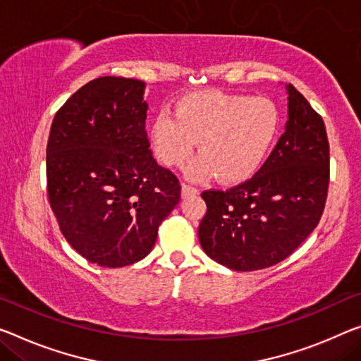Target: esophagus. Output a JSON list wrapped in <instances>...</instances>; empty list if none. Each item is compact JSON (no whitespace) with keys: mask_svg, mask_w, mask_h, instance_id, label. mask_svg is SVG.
I'll list each match as a JSON object with an SVG mask.
<instances>
[{"mask_svg":"<svg viewBox=\"0 0 361 361\" xmlns=\"http://www.w3.org/2000/svg\"><path fill=\"white\" fill-rule=\"evenodd\" d=\"M182 198H187V197H193L198 193V188L188 185V184H182Z\"/></svg>","mask_w":361,"mask_h":361,"instance_id":"34e87169","label":"esophagus"}]
</instances>
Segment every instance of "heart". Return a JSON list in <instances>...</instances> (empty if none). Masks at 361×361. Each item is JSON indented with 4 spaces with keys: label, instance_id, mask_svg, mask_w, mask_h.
Returning a JSON list of instances; mask_svg holds the SVG:
<instances>
[{
    "label": "heart",
    "instance_id": "1",
    "mask_svg": "<svg viewBox=\"0 0 361 361\" xmlns=\"http://www.w3.org/2000/svg\"><path fill=\"white\" fill-rule=\"evenodd\" d=\"M173 114H157L148 135L157 158L182 166L198 142L200 157L187 169L190 179L216 174L224 184L248 179L263 163L279 129V113L268 98L193 92L177 99Z\"/></svg>",
    "mask_w": 361,
    "mask_h": 361
}]
</instances>
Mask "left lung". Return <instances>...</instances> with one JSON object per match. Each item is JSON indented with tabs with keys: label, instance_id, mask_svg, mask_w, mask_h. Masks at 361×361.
Instances as JSON below:
<instances>
[{
	"label": "left lung",
	"instance_id": "left-lung-1",
	"mask_svg": "<svg viewBox=\"0 0 361 361\" xmlns=\"http://www.w3.org/2000/svg\"><path fill=\"white\" fill-rule=\"evenodd\" d=\"M286 132L252 179L204 190L198 238L209 258L234 271L274 266L318 226L329 187V142L323 118L287 85Z\"/></svg>",
	"mask_w": 361,
	"mask_h": 361
}]
</instances>
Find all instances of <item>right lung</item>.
<instances>
[{
  "label": "right lung",
  "instance_id": "right-lung-1",
  "mask_svg": "<svg viewBox=\"0 0 361 361\" xmlns=\"http://www.w3.org/2000/svg\"><path fill=\"white\" fill-rule=\"evenodd\" d=\"M145 82L90 80L54 116L47 145L48 200L77 253L123 268L152 252L180 200L179 179L153 158Z\"/></svg>",
  "mask_w": 361,
  "mask_h": 361
}]
</instances>
